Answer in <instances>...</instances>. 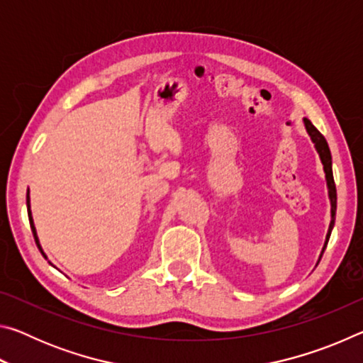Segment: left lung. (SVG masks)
<instances>
[{
  "label": "left lung",
  "instance_id": "8db88e82",
  "mask_svg": "<svg viewBox=\"0 0 363 363\" xmlns=\"http://www.w3.org/2000/svg\"><path fill=\"white\" fill-rule=\"evenodd\" d=\"M304 126H306V131L309 134V138L312 143H314L315 150L318 153V157H320V162L323 164V171H325V181H327V189H328V199H330V213H331V220H330V225H328V232H327V238H325V243H323V248H322V253L318 256V261L317 264L320 262V257L323 255L325 248H327L328 240H330V235H331V230H333L335 227V218H336V186H335V179H333V169H331V153H330V147L327 139H325L320 131L317 130V128L312 125L311 120L304 118Z\"/></svg>",
  "mask_w": 363,
  "mask_h": 363
}]
</instances>
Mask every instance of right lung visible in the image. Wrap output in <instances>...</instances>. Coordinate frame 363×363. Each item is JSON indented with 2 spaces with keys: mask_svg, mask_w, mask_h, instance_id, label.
Segmentation results:
<instances>
[{
  "mask_svg": "<svg viewBox=\"0 0 363 363\" xmlns=\"http://www.w3.org/2000/svg\"><path fill=\"white\" fill-rule=\"evenodd\" d=\"M27 213H28V220H30V227H32V232H33V237H35V242H36V247L41 251V255L45 256V259H48V256L45 255V251H43L40 240H38V235H36V229H35V224H33V218H32V210H30V190H27ZM51 264V262H49ZM52 266V264H51Z\"/></svg>",
  "mask_w": 363,
  "mask_h": 363,
  "instance_id": "1",
  "label": "right lung"
}]
</instances>
